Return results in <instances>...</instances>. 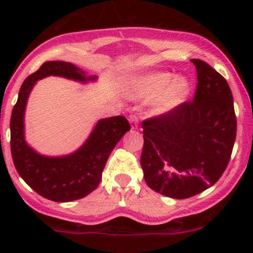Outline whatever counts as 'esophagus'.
Here are the masks:
<instances>
[{
	"label": "esophagus",
	"instance_id": "34e87169",
	"mask_svg": "<svg viewBox=\"0 0 253 253\" xmlns=\"http://www.w3.org/2000/svg\"><path fill=\"white\" fill-rule=\"evenodd\" d=\"M129 123H130V127L133 129L138 128V125H139V119L135 117V115H130L129 117Z\"/></svg>",
	"mask_w": 253,
	"mask_h": 253
}]
</instances>
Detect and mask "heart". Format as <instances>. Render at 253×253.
Wrapping results in <instances>:
<instances>
[{
    "label": "heart",
    "instance_id": "heart-1",
    "mask_svg": "<svg viewBox=\"0 0 253 253\" xmlns=\"http://www.w3.org/2000/svg\"><path fill=\"white\" fill-rule=\"evenodd\" d=\"M190 82L184 76L171 72H152L130 78L124 91L132 98H153L152 108L157 114L169 112L184 101L189 94Z\"/></svg>",
    "mask_w": 253,
    "mask_h": 253
}]
</instances>
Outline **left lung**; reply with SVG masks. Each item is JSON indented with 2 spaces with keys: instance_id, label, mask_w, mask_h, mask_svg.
I'll use <instances>...</instances> for the list:
<instances>
[{
  "instance_id": "left-lung-1",
  "label": "left lung",
  "mask_w": 253,
  "mask_h": 253,
  "mask_svg": "<svg viewBox=\"0 0 253 253\" xmlns=\"http://www.w3.org/2000/svg\"><path fill=\"white\" fill-rule=\"evenodd\" d=\"M194 98L141 123L140 164L152 190L188 199L215 184L231 159L237 134L227 81L201 59Z\"/></svg>"
}]
</instances>
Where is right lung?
<instances>
[{"label":"right lung","instance_id":"obj_1","mask_svg":"<svg viewBox=\"0 0 253 253\" xmlns=\"http://www.w3.org/2000/svg\"><path fill=\"white\" fill-rule=\"evenodd\" d=\"M50 75L80 82L95 78H86L85 72L66 62H45L39 70L30 75L20 88L11 112L10 151L17 173L32 189L51 201L69 202L83 199L96 189L110 152L130 126L121 115L103 119L98 121L85 144L72 155L58 158L38 155L25 141L24 114L33 85Z\"/></svg>","mask_w":253,"mask_h":253}]
</instances>
